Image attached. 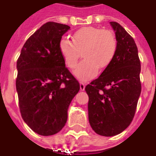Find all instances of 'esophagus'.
<instances>
[{
    "label": "esophagus",
    "mask_w": 156,
    "mask_h": 156,
    "mask_svg": "<svg viewBox=\"0 0 156 156\" xmlns=\"http://www.w3.org/2000/svg\"><path fill=\"white\" fill-rule=\"evenodd\" d=\"M84 89H85V83H80V90L81 91H84Z\"/></svg>",
    "instance_id": "obj_1"
}]
</instances>
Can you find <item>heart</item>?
<instances>
[{"label":"heart","instance_id":"heart-1","mask_svg":"<svg viewBox=\"0 0 156 156\" xmlns=\"http://www.w3.org/2000/svg\"><path fill=\"white\" fill-rule=\"evenodd\" d=\"M59 49L70 69L75 67L82 52L84 59L76 67L74 74L81 80H87L97 75L99 67L104 69L111 63L117 50V40L111 30L84 27L74 33L73 41L63 37Z\"/></svg>","mask_w":156,"mask_h":156}]
</instances>
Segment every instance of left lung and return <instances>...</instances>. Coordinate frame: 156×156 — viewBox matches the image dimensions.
<instances>
[{"label":"left lung","mask_w":156,"mask_h":156,"mask_svg":"<svg viewBox=\"0 0 156 156\" xmlns=\"http://www.w3.org/2000/svg\"><path fill=\"white\" fill-rule=\"evenodd\" d=\"M110 24L117 40L115 57L99 78L85 87L89 97L90 125L105 136L119 134L130 125L141 91V62L136 43L119 23Z\"/></svg>","instance_id":"obj_1"}]
</instances>
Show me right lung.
<instances>
[{
  "instance_id": "right-lung-1",
  "label": "right lung",
  "mask_w": 156,
  "mask_h": 156,
  "mask_svg": "<svg viewBox=\"0 0 156 156\" xmlns=\"http://www.w3.org/2000/svg\"><path fill=\"white\" fill-rule=\"evenodd\" d=\"M69 26L47 22L26 41L17 60L16 90L23 119L41 136L59 133L80 85L59 49Z\"/></svg>"
}]
</instances>
